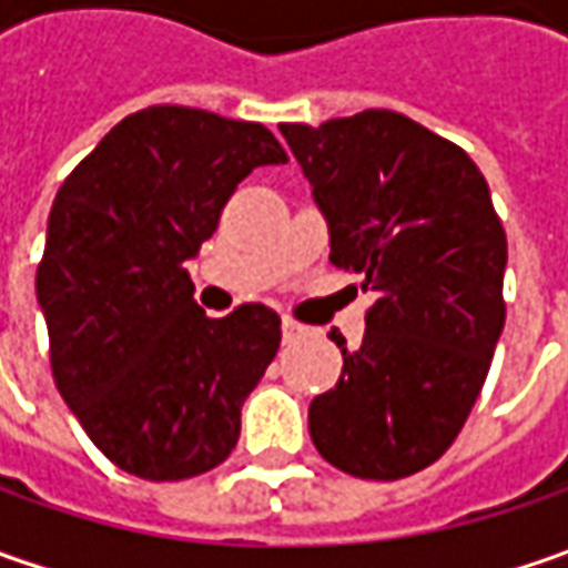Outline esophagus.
<instances>
[{
    "label": "esophagus",
    "instance_id": "34e87169",
    "mask_svg": "<svg viewBox=\"0 0 568 568\" xmlns=\"http://www.w3.org/2000/svg\"><path fill=\"white\" fill-rule=\"evenodd\" d=\"M281 332H284V341H296L300 335H303V328H300L296 322H291V318H284V322H281Z\"/></svg>",
    "mask_w": 568,
    "mask_h": 568
}]
</instances>
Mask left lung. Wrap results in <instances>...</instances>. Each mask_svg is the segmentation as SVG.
<instances>
[{
  "instance_id": "8db88e82",
  "label": "left lung",
  "mask_w": 568,
  "mask_h": 568,
  "mask_svg": "<svg viewBox=\"0 0 568 568\" xmlns=\"http://www.w3.org/2000/svg\"><path fill=\"white\" fill-rule=\"evenodd\" d=\"M328 227L332 262L379 291L361 351L310 404L335 468L398 480L446 452L503 335L506 233L484 173L458 144L392 110L281 125Z\"/></svg>"
}]
</instances>
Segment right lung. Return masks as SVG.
<instances>
[{
    "label": "right lung",
    "mask_w": 568,
    "mask_h": 568,
    "mask_svg": "<svg viewBox=\"0 0 568 568\" xmlns=\"http://www.w3.org/2000/svg\"><path fill=\"white\" fill-rule=\"evenodd\" d=\"M284 161L258 122L148 106L55 192L37 268L55 388L135 477L205 474L240 439V407L277 354L281 318L262 303L207 318L183 265L236 183Z\"/></svg>",
    "instance_id": "right-lung-1"
}]
</instances>
